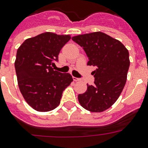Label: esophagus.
<instances>
[{
	"instance_id": "esophagus-1",
	"label": "esophagus",
	"mask_w": 148,
	"mask_h": 148,
	"mask_svg": "<svg viewBox=\"0 0 148 148\" xmlns=\"http://www.w3.org/2000/svg\"><path fill=\"white\" fill-rule=\"evenodd\" d=\"M73 81H75V82H79L81 80L80 78H75V77H73Z\"/></svg>"
}]
</instances>
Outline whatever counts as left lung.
<instances>
[{
  "instance_id": "1",
  "label": "left lung",
  "mask_w": 148,
  "mask_h": 148,
  "mask_svg": "<svg viewBox=\"0 0 148 148\" xmlns=\"http://www.w3.org/2000/svg\"><path fill=\"white\" fill-rule=\"evenodd\" d=\"M72 39L83 47L89 59L87 65L96 67L92 73L95 84H87L86 92L78 95V101L87 110L103 112L116 102L125 87L130 66L128 50L119 40L101 32Z\"/></svg>"
}]
</instances>
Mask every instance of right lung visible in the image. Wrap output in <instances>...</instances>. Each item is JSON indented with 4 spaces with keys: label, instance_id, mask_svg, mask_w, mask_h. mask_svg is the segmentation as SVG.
Instances as JSON below:
<instances>
[{
    "label": "right lung",
    "instance_id": "1",
    "mask_svg": "<svg viewBox=\"0 0 148 148\" xmlns=\"http://www.w3.org/2000/svg\"><path fill=\"white\" fill-rule=\"evenodd\" d=\"M69 35L44 32L27 40L16 54L15 67L18 87L27 104L35 110L48 112L59 105L63 91L73 82L70 73L53 70Z\"/></svg>",
    "mask_w": 148,
    "mask_h": 148
}]
</instances>
